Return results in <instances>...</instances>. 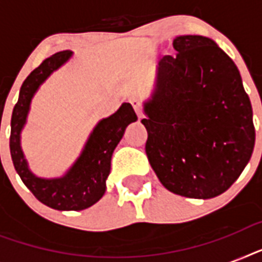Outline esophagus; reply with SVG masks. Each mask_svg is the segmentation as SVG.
<instances>
[{"instance_id": "obj_1", "label": "esophagus", "mask_w": 262, "mask_h": 262, "mask_svg": "<svg viewBox=\"0 0 262 262\" xmlns=\"http://www.w3.org/2000/svg\"><path fill=\"white\" fill-rule=\"evenodd\" d=\"M130 103H132V106H133V108H135L136 114L139 115V117H141L143 113H141V104H140L139 100H137V99H130Z\"/></svg>"}]
</instances>
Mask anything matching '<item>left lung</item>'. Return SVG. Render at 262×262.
Instances as JSON below:
<instances>
[{
	"label": "left lung",
	"instance_id": "obj_1",
	"mask_svg": "<svg viewBox=\"0 0 262 262\" xmlns=\"http://www.w3.org/2000/svg\"><path fill=\"white\" fill-rule=\"evenodd\" d=\"M177 55L156 67L141 119L148 160L167 190L189 199L222 194L252 158V103L238 68L216 42L181 35Z\"/></svg>",
	"mask_w": 262,
	"mask_h": 262
}]
</instances>
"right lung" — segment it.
Listing matches in <instances>:
<instances>
[{
    "mask_svg": "<svg viewBox=\"0 0 262 262\" xmlns=\"http://www.w3.org/2000/svg\"><path fill=\"white\" fill-rule=\"evenodd\" d=\"M72 57L73 51H59L31 72L20 88L10 121V156L16 171L40 203L58 211H83L102 199L110 174L113 152L127 125L137 121L130 103H122L114 114L95 125L81 154L62 177L43 178L34 174L21 148V132L30 114L31 103L40 85Z\"/></svg>",
    "mask_w": 262,
    "mask_h": 262,
    "instance_id": "obj_1",
    "label": "right lung"
}]
</instances>
